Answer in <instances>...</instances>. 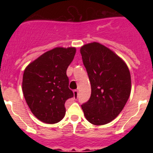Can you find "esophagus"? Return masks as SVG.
Wrapping results in <instances>:
<instances>
[{"instance_id":"34e87169","label":"esophagus","mask_w":153,"mask_h":153,"mask_svg":"<svg viewBox=\"0 0 153 153\" xmlns=\"http://www.w3.org/2000/svg\"><path fill=\"white\" fill-rule=\"evenodd\" d=\"M74 98H76L77 99V97H78V90H75L74 91Z\"/></svg>"}]
</instances>
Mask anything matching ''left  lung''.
<instances>
[{"mask_svg": "<svg viewBox=\"0 0 153 153\" xmlns=\"http://www.w3.org/2000/svg\"><path fill=\"white\" fill-rule=\"evenodd\" d=\"M80 53L91 84L90 100L81 107L90 123L105 125L121 113L129 99V68L114 52L97 42L83 45Z\"/></svg>", "mask_w": 153, "mask_h": 153, "instance_id": "1", "label": "left lung"}]
</instances>
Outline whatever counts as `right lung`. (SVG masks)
<instances>
[{"label": "right lung", "mask_w": 153, "mask_h": 153, "mask_svg": "<svg viewBox=\"0 0 153 153\" xmlns=\"http://www.w3.org/2000/svg\"><path fill=\"white\" fill-rule=\"evenodd\" d=\"M75 47H56L44 53L24 70L22 90L31 112L45 123L60 122L66 113L65 102L74 97L67 70Z\"/></svg>", "instance_id": "1"}]
</instances>
